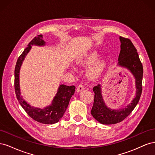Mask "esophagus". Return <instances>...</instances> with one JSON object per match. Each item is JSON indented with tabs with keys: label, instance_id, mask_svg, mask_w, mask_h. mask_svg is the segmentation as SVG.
Instances as JSON below:
<instances>
[{
	"label": "esophagus",
	"instance_id": "1",
	"mask_svg": "<svg viewBox=\"0 0 155 155\" xmlns=\"http://www.w3.org/2000/svg\"><path fill=\"white\" fill-rule=\"evenodd\" d=\"M84 89H85V87H84V86L83 85H79L78 88H77V91L78 92H81V91H83Z\"/></svg>",
	"mask_w": 155,
	"mask_h": 155
}]
</instances>
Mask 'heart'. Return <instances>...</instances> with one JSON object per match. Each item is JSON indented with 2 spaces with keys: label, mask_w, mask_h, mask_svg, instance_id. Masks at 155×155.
Returning <instances> with one entry per match:
<instances>
[{
  "label": "heart",
  "mask_w": 155,
  "mask_h": 155,
  "mask_svg": "<svg viewBox=\"0 0 155 155\" xmlns=\"http://www.w3.org/2000/svg\"><path fill=\"white\" fill-rule=\"evenodd\" d=\"M100 54L95 51L88 54L85 58L81 59L78 61V63L80 66L85 67L90 66V65L96 62L87 70V76L91 79H95L97 78L105 68L106 64L105 60L101 59L97 61L100 58Z\"/></svg>",
  "instance_id": "obj_1"
}]
</instances>
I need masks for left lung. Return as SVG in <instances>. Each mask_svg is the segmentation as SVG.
Listing matches in <instances>:
<instances>
[{
    "mask_svg": "<svg viewBox=\"0 0 155 155\" xmlns=\"http://www.w3.org/2000/svg\"><path fill=\"white\" fill-rule=\"evenodd\" d=\"M120 53L118 66L129 70L135 79L136 93L134 99L122 109H112L108 107L104 100L101 92V84L93 88L94 100L91 114L98 122L104 125L115 124L126 118L138 104L142 94L143 66L140 61L137 50L130 39L120 37Z\"/></svg>",
    "mask_w": 155,
    "mask_h": 155,
    "instance_id": "obj_1",
    "label": "left lung"
}]
</instances>
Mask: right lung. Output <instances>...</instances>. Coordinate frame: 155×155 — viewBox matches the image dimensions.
Returning a JSON list of instances; mask_svg holds the SVG:
<instances>
[{
	"mask_svg": "<svg viewBox=\"0 0 155 155\" xmlns=\"http://www.w3.org/2000/svg\"><path fill=\"white\" fill-rule=\"evenodd\" d=\"M46 45L43 40V35H39L31 41L27 47L23 51L22 54L18 57L15 68V91L17 100L23 109L32 119L43 124H54L58 122L62 118L66 111L70 98L74 95L76 87L75 86H67L65 85H59L58 92L51 102V104L46 106L43 109L34 107L23 99L21 96L19 73L23 61L26 55L29 53L31 46H43Z\"/></svg>",
	"mask_w": 155,
	"mask_h": 155,
	"instance_id": "1",
	"label": "right lung"
}]
</instances>
